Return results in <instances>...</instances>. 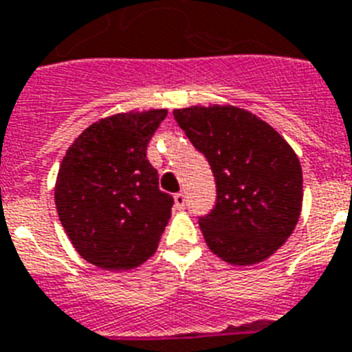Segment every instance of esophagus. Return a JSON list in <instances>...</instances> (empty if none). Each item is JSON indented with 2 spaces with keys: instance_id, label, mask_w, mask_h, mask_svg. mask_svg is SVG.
<instances>
[{
  "instance_id": "esophagus-1",
  "label": "esophagus",
  "mask_w": 352,
  "mask_h": 352,
  "mask_svg": "<svg viewBox=\"0 0 352 352\" xmlns=\"http://www.w3.org/2000/svg\"><path fill=\"white\" fill-rule=\"evenodd\" d=\"M185 203H187V199H185V194L183 192H178L174 196V207L178 208V210L185 208Z\"/></svg>"
}]
</instances>
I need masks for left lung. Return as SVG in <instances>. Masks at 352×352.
<instances>
[{"label":"left lung","mask_w":352,"mask_h":352,"mask_svg":"<svg viewBox=\"0 0 352 352\" xmlns=\"http://www.w3.org/2000/svg\"><path fill=\"white\" fill-rule=\"evenodd\" d=\"M174 118L210 164L216 205L199 217L208 248L239 266L274 255L295 230L302 169L274 127L234 106L174 109Z\"/></svg>","instance_id":"left-lung-1"}]
</instances>
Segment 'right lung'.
Wrapping results in <instances>:
<instances>
[{"label":"right lung","instance_id":"1","mask_svg":"<svg viewBox=\"0 0 352 352\" xmlns=\"http://www.w3.org/2000/svg\"><path fill=\"white\" fill-rule=\"evenodd\" d=\"M167 109L120 113L95 122L68 147L55 207L82 259L104 270L140 266L158 248L174 199L147 160Z\"/></svg>","mask_w":352,"mask_h":352}]
</instances>
